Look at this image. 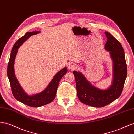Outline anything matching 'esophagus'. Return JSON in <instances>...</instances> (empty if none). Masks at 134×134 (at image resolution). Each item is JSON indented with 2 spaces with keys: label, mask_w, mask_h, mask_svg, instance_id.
<instances>
[{
  "label": "esophagus",
  "mask_w": 134,
  "mask_h": 134,
  "mask_svg": "<svg viewBox=\"0 0 134 134\" xmlns=\"http://www.w3.org/2000/svg\"><path fill=\"white\" fill-rule=\"evenodd\" d=\"M76 68V65L73 63V62H70L68 64V68L71 70H73Z\"/></svg>",
  "instance_id": "obj_1"
}]
</instances>
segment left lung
<instances>
[{"label": "left lung", "instance_id": "8db88e82", "mask_svg": "<svg viewBox=\"0 0 134 134\" xmlns=\"http://www.w3.org/2000/svg\"><path fill=\"white\" fill-rule=\"evenodd\" d=\"M105 34L107 38L105 49L109 52L113 62V80L110 86L105 90L99 89L93 86L81 72L73 71L79 100L83 104L94 107L105 106L120 96L127 74L122 45L110 33Z\"/></svg>", "mask_w": 134, "mask_h": 134}]
</instances>
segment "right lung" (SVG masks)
<instances>
[{
    "mask_svg": "<svg viewBox=\"0 0 134 134\" xmlns=\"http://www.w3.org/2000/svg\"><path fill=\"white\" fill-rule=\"evenodd\" d=\"M39 32V31L26 32L24 36L21 37L16 41L11 51L7 67L8 77L9 80L11 89H12V92L14 97L17 100L22 102L24 104L30 107H39L46 105L54 100L59 81L67 72V67H64L58 72H57L48 86L40 93L29 95L23 90L14 74V60L16 58L18 49L20 47V46L30 36Z\"/></svg>",
    "mask_w": 134,
    "mask_h": 134,
    "instance_id": "obj_1",
    "label": "right lung"
}]
</instances>
